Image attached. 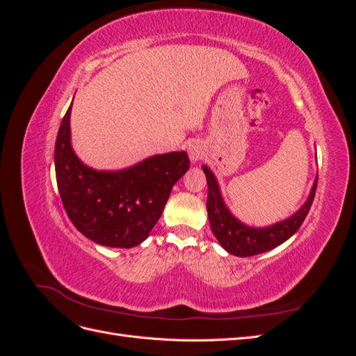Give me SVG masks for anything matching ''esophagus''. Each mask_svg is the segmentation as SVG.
Returning a JSON list of instances; mask_svg holds the SVG:
<instances>
[{"label":"esophagus","mask_w":356,"mask_h":356,"mask_svg":"<svg viewBox=\"0 0 356 356\" xmlns=\"http://www.w3.org/2000/svg\"><path fill=\"white\" fill-rule=\"evenodd\" d=\"M203 154H204V148H203V145L200 143L195 141V143H191L188 145V157H190V160L193 161V163H196V161L202 160Z\"/></svg>","instance_id":"34e87169"}]
</instances>
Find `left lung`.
Returning <instances> with one entry per match:
<instances>
[{"instance_id": "obj_1", "label": "left lung", "mask_w": 356, "mask_h": 356, "mask_svg": "<svg viewBox=\"0 0 356 356\" xmlns=\"http://www.w3.org/2000/svg\"><path fill=\"white\" fill-rule=\"evenodd\" d=\"M202 168L208 181L207 209L212 233L224 250L236 257H252L263 254L288 241L303 224L315 199L318 178L314 182V187L310 190L306 203L294 215H291L289 218L284 221L267 225V227H250V225L236 218L229 208L225 207L217 178H215L209 168Z\"/></svg>"}]
</instances>
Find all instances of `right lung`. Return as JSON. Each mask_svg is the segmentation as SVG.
<instances>
[{
    "label": "right lung",
    "instance_id": "obj_1",
    "mask_svg": "<svg viewBox=\"0 0 356 356\" xmlns=\"http://www.w3.org/2000/svg\"><path fill=\"white\" fill-rule=\"evenodd\" d=\"M71 106L55 144L63 208L75 229L96 243L110 248L143 243L163 212L172 187L188 170L187 153L157 154L122 170L92 169L71 147Z\"/></svg>",
    "mask_w": 356,
    "mask_h": 356
}]
</instances>
